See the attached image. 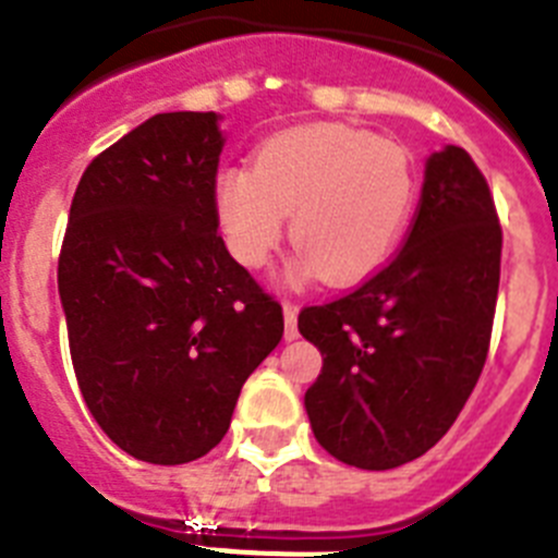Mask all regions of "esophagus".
<instances>
[{
  "label": "esophagus",
  "instance_id": "1",
  "mask_svg": "<svg viewBox=\"0 0 558 558\" xmlns=\"http://www.w3.org/2000/svg\"><path fill=\"white\" fill-rule=\"evenodd\" d=\"M284 307V338L295 340L299 338V307L293 302H282Z\"/></svg>",
  "mask_w": 558,
  "mask_h": 558
}]
</instances>
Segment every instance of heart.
<instances>
[{
	"instance_id": "b5f03b06",
	"label": "heart",
	"mask_w": 558,
	"mask_h": 558,
	"mask_svg": "<svg viewBox=\"0 0 558 558\" xmlns=\"http://www.w3.org/2000/svg\"><path fill=\"white\" fill-rule=\"evenodd\" d=\"M408 153L343 125L284 131L256 150L254 170L229 167L215 181V211L231 256L263 268L284 234L295 270L354 284L386 265L413 206Z\"/></svg>"
}]
</instances>
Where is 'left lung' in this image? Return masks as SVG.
I'll list each match as a JSON object with an SVG mask.
<instances>
[{
  "label": "left lung",
  "mask_w": 558,
  "mask_h": 558,
  "mask_svg": "<svg viewBox=\"0 0 558 558\" xmlns=\"http://www.w3.org/2000/svg\"><path fill=\"white\" fill-rule=\"evenodd\" d=\"M500 251L495 198L470 153H433L402 248L352 293L299 313L324 354L304 408L329 456L393 470L450 430L489 354Z\"/></svg>",
  "instance_id": "obj_1"
}]
</instances>
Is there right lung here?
<instances>
[{
    "label": "right lung",
    "mask_w": 558,
    "mask_h": 558,
    "mask_svg": "<svg viewBox=\"0 0 558 558\" xmlns=\"http://www.w3.org/2000/svg\"><path fill=\"white\" fill-rule=\"evenodd\" d=\"M211 111L156 113L95 156L58 256L69 354L88 411L147 463L206 456L282 340V304L226 251Z\"/></svg>",
    "instance_id": "1"
}]
</instances>
